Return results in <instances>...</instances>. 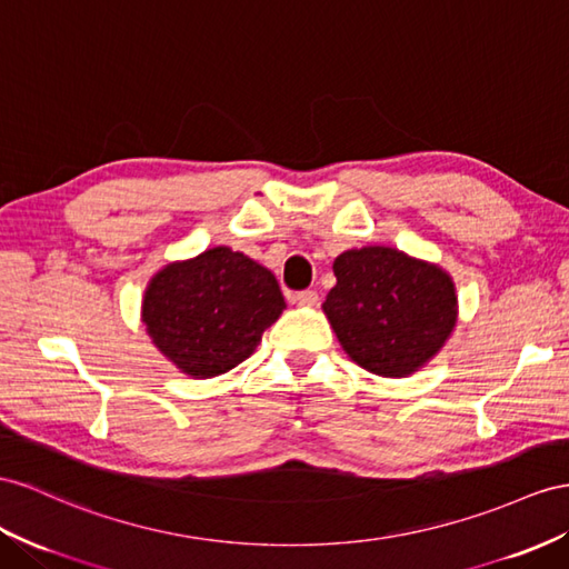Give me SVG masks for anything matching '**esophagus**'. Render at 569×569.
I'll list each match as a JSON object with an SVG mask.
<instances>
[{
    "instance_id": "esophagus-1",
    "label": "esophagus",
    "mask_w": 569,
    "mask_h": 569,
    "mask_svg": "<svg viewBox=\"0 0 569 569\" xmlns=\"http://www.w3.org/2000/svg\"><path fill=\"white\" fill-rule=\"evenodd\" d=\"M317 300H319L317 290H300V293L296 296V302L302 305V308H312V305H317Z\"/></svg>"
}]
</instances>
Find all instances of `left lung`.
<instances>
[{
  "mask_svg": "<svg viewBox=\"0 0 569 569\" xmlns=\"http://www.w3.org/2000/svg\"><path fill=\"white\" fill-rule=\"evenodd\" d=\"M333 276L322 310L343 351L372 375H413L457 327L455 281L430 261L370 244L333 259Z\"/></svg>",
  "mask_w": 569,
  "mask_h": 569,
  "instance_id": "obj_1",
  "label": "left lung"
}]
</instances>
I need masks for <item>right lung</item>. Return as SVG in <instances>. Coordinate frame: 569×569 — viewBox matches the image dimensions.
Listing matches in <instances>:
<instances>
[{
    "label": "right lung",
    "instance_id": "1",
    "mask_svg": "<svg viewBox=\"0 0 569 569\" xmlns=\"http://www.w3.org/2000/svg\"><path fill=\"white\" fill-rule=\"evenodd\" d=\"M283 310L276 276L221 244L160 269L146 286L141 319L172 366L216 377L250 358Z\"/></svg>",
    "mask_w": 569,
    "mask_h": 569
}]
</instances>
